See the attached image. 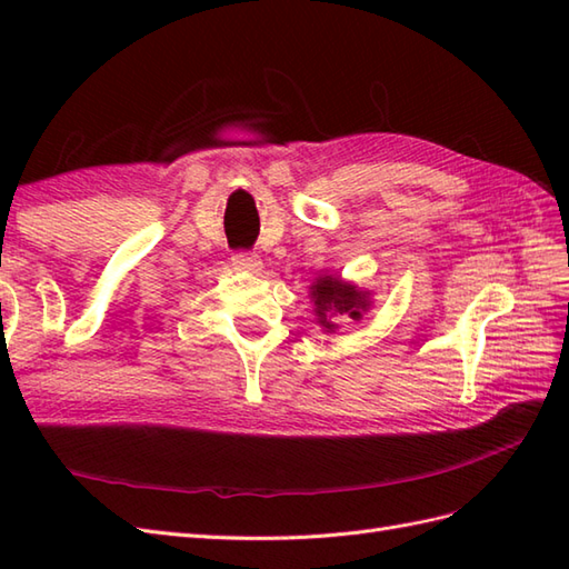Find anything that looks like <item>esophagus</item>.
Masks as SVG:
<instances>
[{
    "label": "esophagus",
    "mask_w": 569,
    "mask_h": 569,
    "mask_svg": "<svg viewBox=\"0 0 569 569\" xmlns=\"http://www.w3.org/2000/svg\"><path fill=\"white\" fill-rule=\"evenodd\" d=\"M232 266L237 271H247V273H259L261 271V261L257 253L251 251H237L232 257Z\"/></svg>",
    "instance_id": "34e87169"
}]
</instances>
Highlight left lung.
Segmentation results:
<instances>
[{"mask_svg":"<svg viewBox=\"0 0 569 569\" xmlns=\"http://www.w3.org/2000/svg\"><path fill=\"white\" fill-rule=\"evenodd\" d=\"M310 298L312 303H316L318 322L328 332H335L337 328V322H332V318H340V322L361 320V316H365L371 306L367 291H361L355 283H347L337 276H320L318 281L310 286Z\"/></svg>","mask_w":569,"mask_h":569,"instance_id":"left-lung-1","label":"left lung"}]
</instances>
